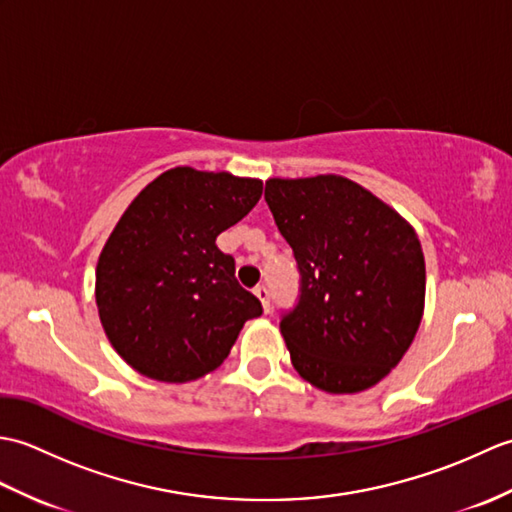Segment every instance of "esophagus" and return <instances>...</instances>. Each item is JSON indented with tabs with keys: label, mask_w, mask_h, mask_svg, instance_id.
<instances>
[{
	"label": "esophagus",
	"mask_w": 512,
	"mask_h": 512,
	"mask_svg": "<svg viewBox=\"0 0 512 512\" xmlns=\"http://www.w3.org/2000/svg\"><path fill=\"white\" fill-rule=\"evenodd\" d=\"M255 297L262 301L264 312H270V292H268V288L266 286H257L255 288Z\"/></svg>",
	"instance_id": "1"
}]
</instances>
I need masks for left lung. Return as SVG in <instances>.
<instances>
[{"instance_id": "left-lung-1", "label": "left lung", "mask_w": 512, "mask_h": 512, "mask_svg": "<svg viewBox=\"0 0 512 512\" xmlns=\"http://www.w3.org/2000/svg\"><path fill=\"white\" fill-rule=\"evenodd\" d=\"M264 198L301 273L299 303L279 323L292 367L328 394L374 387L422 321L427 273L416 231L334 173L270 178Z\"/></svg>"}]
</instances>
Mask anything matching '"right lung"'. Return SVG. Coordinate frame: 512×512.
Segmentation results:
<instances>
[{
  "label": "right lung",
  "mask_w": 512,
  "mask_h": 512,
  "mask_svg": "<svg viewBox=\"0 0 512 512\" xmlns=\"http://www.w3.org/2000/svg\"><path fill=\"white\" fill-rule=\"evenodd\" d=\"M262 189L257 178L176 167L127 206L99 255L94 292L107 339L138 374L160 383L209 374L262 314L215 244Z\"/></svg>",
  "instance_id": "1"
}]
</instances>
